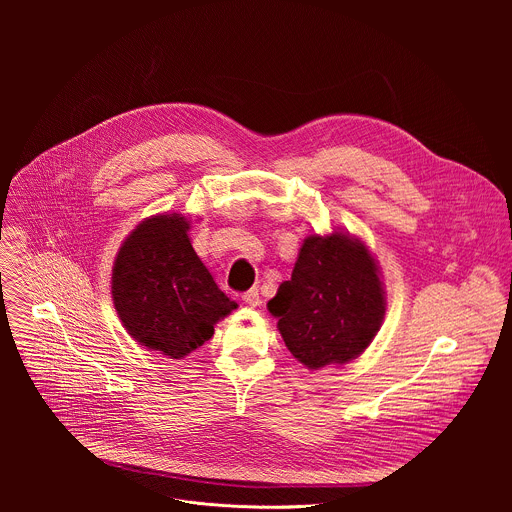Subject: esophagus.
<instances>
[{
  "label": "esophagus",
  "instance_id": "esophagus-1",
  "mask_svg": "<svg viewBox=\"0 0 512 512\" xmlns=\"http://www.w3.org/2000/svg\"><path fill=\"white\" fill-rule=\"evenodd\" d=\"M243 300H245V304H247V306H251V308L259 306V304H261L259 289H257V287H251L249 291H245V294H243Z\"/></svg>",
  "mask_w": 512,
  "mask_h": 512
}]
</instances>
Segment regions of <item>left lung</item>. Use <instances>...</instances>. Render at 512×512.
<instances>
[{"mask_svg": "<svg viewBox=\"0 0 512 512\" xmlns=\"http://www.w3.org/2000/svg\"><path fill=\"white\" fill-rule=\"evenodd\" d=\"M267 308L279 318L287 350L308 369L348 362L371 344L385 318L375 259L348 235H312Z\"/></svg>", "mask_w": 512, "mask_h": 512, "instance_id": "8db88e82", "label": "left lung"}]
</instances>
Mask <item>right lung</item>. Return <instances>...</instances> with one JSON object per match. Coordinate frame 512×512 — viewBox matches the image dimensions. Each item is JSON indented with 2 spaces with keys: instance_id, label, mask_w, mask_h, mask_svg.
<instances>
[{
  "instance_id": "1",
  "label": "right lung",
  "mask_w": 512,
  "mask_h": 512,
  "mask_svg": "<svg viewBox=\"0 0 512 512\" xmlns=\"http://www.w3.org/2000/svg\"><path fill=\"white\" fill-rule=\"evenodd\" d=\"M188 229L180 214L148 218L125 239L113 267V304L123 326L170 358L202 346L237 308L198 259Z\"/></svg>"
}]
</instances>
